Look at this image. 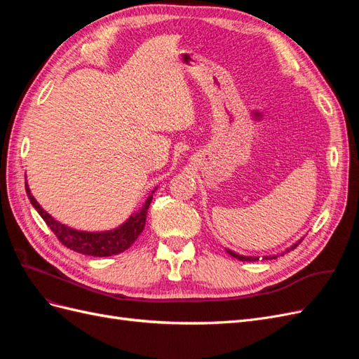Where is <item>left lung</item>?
<instances>
[{"instance_id":"1","label":"left lung","mask_w":359,"mask_h":359,"mask_svg":"<svg viewBox=\"0 0 359 359\" xmlns=\"http://www.w3.org/2000/svg\"><path fill=\"white\" fill-rule=\"evenodd\" d=\"M302 241V238L299 241H297L295 244H292L290 247H287L285 252H281V253H277V255H269V256H262V260H268V259H277L278 256H283L285 253H287V252H290V250H293L295 248L299 243ZM227 253H229L232 257H235V259H240V260H244V262H255V260H259V257L260 256H244V255H240V253H236V252H233V250H231V248H224Z\"/></svg>"}]
</instances>
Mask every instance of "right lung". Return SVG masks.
I'll return each mask as SVG.
<instances>
[{"mask_svg":"<svg viewBox=\"0 0 359 359\" xmlns=\"http://www.w3.org/2000/svg\"><path fill=\"white\" fill-rule=\"evenodd\" d=\"M25 190L31 205L34 206L41 219L46 222V224L50 227V231L57 235V238L64 245L73 250V252H78L82 255L106 257V256L123 253L124 250L132 247V244L137 240V236L142 233L145 222H147L149 203L153 201V194L157 190V187H154L153 191L149 193L145 203L140 206L137 211L130 214V217L123 224H119L118 227H115V229L100 231V232L78 231V229H73V227L67 224L60 223L58 220L53 219L49 212H46L41 208L40 203L36 201V198L32 196L27 181H25Z\"/></svg>","mask_w":359,"mask_h":359,"instance_id":"right-lung-1","label":"right lung"}]
</instances>
